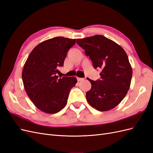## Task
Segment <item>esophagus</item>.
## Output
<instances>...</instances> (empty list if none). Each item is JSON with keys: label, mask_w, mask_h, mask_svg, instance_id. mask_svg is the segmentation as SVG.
<instances>
[{"label": "esophagus", "mask_w": 153, "mask_h": 153, "mask_svg": "<svg viewBox=\"0 0 153 153\" xmlns=\"http://www.w3.org/2000/svg\"><path fill=\"white\" fill-rule=\"evenodd\" d=\"M84 80V78H78V77H77V80H78V82L83 81Z\"/></svg>", "instance_id": "1"}]
</instances>
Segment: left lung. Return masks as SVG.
<instances>
[{
  "label": "left lung",
  "mask_w": 153,
  "mask_h": 153,
  "mask_svg": "<svg viewBox=\"0 0 153 153\" xmlns=\"http://www.w3.org/2000/svg\"><path fill=\"white\" fill-rule=\"evenodd\" d=\"M85 50L94 69L100 68V79L87 78L91 89L86 99L92 107L101 112L118 105L126 95L132 77V68L126 53L121 46L101 35L76 39Z\"/></svg>",
  "instance_id": "1"
}]
</instances>
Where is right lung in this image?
Segmentation results:
<instances>
[{
	"instance_id": "obj_1",
	"label": "right lung",
	"mask_w": 153,
	"mask_h": 153,
	"mask_svg": "<svg viewBox=\"0 0 153 153\" xmlns=\"http://www.w3.org/2000/svg\"><path fill=\"white\" fill-rule=\"evenodd\" d=\"M75 39L56 37L43 41L32 50L24 64L22 80L27 95L37 108L55 114L67 103L69 91L77 82L75 76L59 78L67 53Z\"/></svg>"
}]
</instances>
